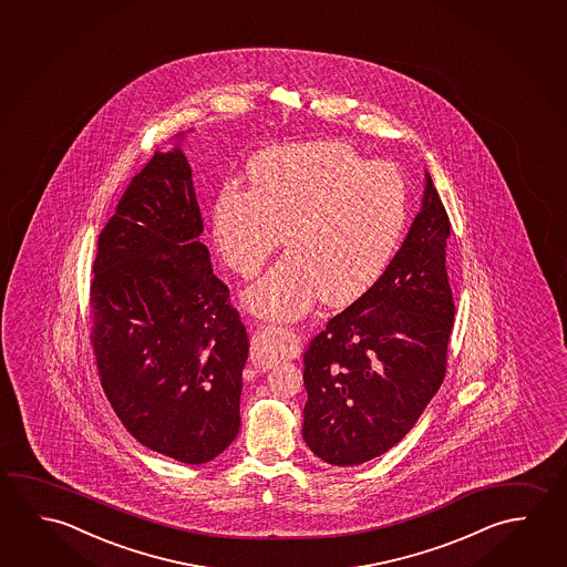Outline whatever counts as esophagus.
Masks as SVG:
<instances>
[{"label":"esophagus","mask_w":567,"mask_h":567,"mask_svg":"<svg viewBox=\"0 0 567 567\" xmlns=\"http://www.w3.org/2000/svg\"><path fill=\"white\" fill-rule=\"evenodd\" d=\"M302 350L300 336L288 328L259 326L251 338V362L260 368H270L280 360H292Z\"/></svg>","instance_id":"34e87169"}]
</instances>
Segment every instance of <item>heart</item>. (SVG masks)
Wrapping results in <instances>:
<instances>
[{
	"label": "heart",
	"instance_id": "b5f03b06",
	"mask_svg": "<svg viewBox=\"0 0 567 567\" xmlns=\"http://www.w3.org/2000/svg\"><path fill=\"white\" fill-rule=\"evenodd\" d=\"M247 179L215 197L212 237L225 265L251 279L285 233L287 255L245 295L255 315L295 320L320 298L348 305L390 267L408 224V184L390 162L318 140L260 154Z\"/></svg>",
	"mask_w": 567,
	"mask_h": 567
}]
</instances>
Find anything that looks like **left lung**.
Wrapping results in <instances>:
<instances>
[{"label": "left lung", "instance_id": "8db88e82", "mask_svg": "<svg viewBox=\"0 0 567 567\" xmlns=\"http://www.w3.org/2000/svg\"><path fill=\"white\" fill-rule=\"evenodd\" d=\"M449 233L425 172L421 212L390 267L308 346L302 436L326 463L353 466L388 453L441 388L455 320Z\"/></svg>", "mask_w": 567, "mask_h": 567}]
</instances>
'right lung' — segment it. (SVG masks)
Here are the masks:
<instances>
[{"label": "right lung", "mask_w": 567, "mask_h": 567, "mask_svg": "<svg viewBox=\"0 0 567 567\" xmlns=\"http://www.w3.org/2000/svg\"><path fill=\"white\" fill-rule=\"evenodd\" d=\"M202 231L184 152H156L99 235L91 282V342L114 413L138 443L187 464L209 463L239 433L249 355Z\"/></svg>", "instance_id": "right-lung-1"}]
</instances>
